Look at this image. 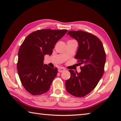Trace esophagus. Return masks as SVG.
Instances as JSON below:
<instances>
[{
    "instance_id": "obj_1",
    "label": "esophagus",
    "mask_w": 121,
    "mask_h": 121,
    "mask_svg": "<svg viewBox=\"0 0 121 121\" xmlns=\"http://www.w3.org/2000/svg\"><path fill=\"white\" fill-rule=\"evenodd\" d=\"M65 71V69L63 68H60L58 69V72L60 73L63 72H64Z\"/></svg>"
}]
</instances>
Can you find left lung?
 <instances>
[{"label": "left lung", "instance_id": "8db88e82", "mask_svg": "<svg viewBox=\"0 0 121 121\" xmlns=\"http://www.w3.org/2000/svg\"><path fill=\"white\" fill-rule=\"evenodd\" d=\"M67 34L78 42L75 58L83 66L79 73L69 70L71 77L65 81V88L74 96L84 97L96 87L103 75L106 53L102 43L94 35L82 30H71Z\"/></svg>", "mask_w": 121, "mask_h": 121}]
</instances>
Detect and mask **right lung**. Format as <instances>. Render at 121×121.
Listing matches in <instances>:
<instances>
[{
	"label": "right lung",
	"mask_w": 121,
	"mask_h": 121,
	"mask_svg": "<svg viewBox=\"0 0 121 121\" xmlns=\"http://www.w3.org/2000/svg\"><path fill=\"white\" fill-rule=\"evenodd\" d=\"M66 30L44 29L30 33L20 46L17 70L22 85L33 95L47 92L57 75L56 68L43 64L46 55H51L56 43Z\"/></svg>",
	"instance_id": "add662e5"
}]
</instances>
